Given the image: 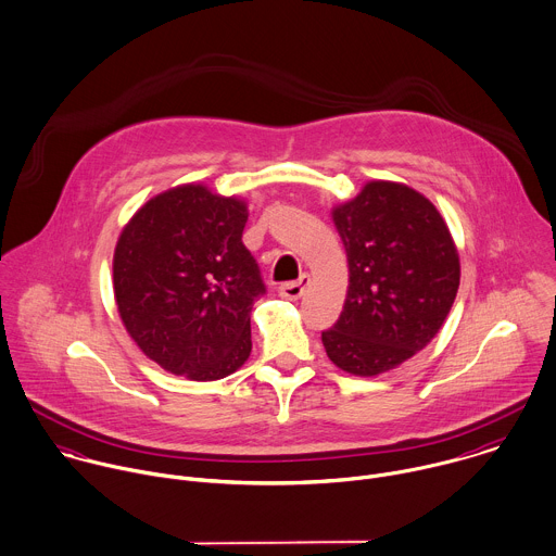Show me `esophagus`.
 <instances>
[{
	"label": "esophagus",
	"instance_id": "1",
	"mask_svg": "<svg viewBox=\"0 0 556 556\" xmlns=\"http://www.w3.org/2000/svg\"><path fill=\"white\" fill-rule=\"evenodd\" d=\"M307 286H309V275H303L299 281L281 283V286H279V294H281L283 299H288V301H299V299L305 294Z\"/></svg>",
	"mask_w": 556,
	"mask_h": 556
}]
</instances>
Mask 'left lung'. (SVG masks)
Listing matches in <instances>:
<instances>
[{
    "mask_svg": "<svg viewBox=\"0 0 556 556\" xmlns=\"http://www.w3.org/2000/svg\"><path fill=\"white\" fill-rule=\"evenodd\" d=\"M331 216L349 292L323 344L338 368L375 377L435 338L459 290V253L438 207L405 184L368 181Z\"/></svg>",
    "mask_w": 556,
    "mask_h": 556,
    "instance_id": "8db88e82",
    "label": "left lung"
}]
</instances>
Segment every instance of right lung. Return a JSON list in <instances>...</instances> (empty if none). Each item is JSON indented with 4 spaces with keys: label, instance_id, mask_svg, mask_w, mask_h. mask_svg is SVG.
Instances as JSON below:
<instances>
[{
    "label": "right lung",
    "instance_id": "1",
    "mask_svg": "<svg viewBox=\"0 0 556 556\" xmlns=\"http://www.w3.org/2000/svg\"><path fill=\"white\" fill-rule=\"evenodd\" d=\"M236 197L186 184L147 201L114 249V299L140 351L192 381L236 372L251 353V309L266 294L242 244Z\"/></svg>",
    "mask_w": 556,
    "mask_h": 556
}]
</instances>
